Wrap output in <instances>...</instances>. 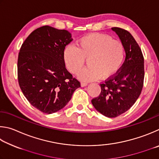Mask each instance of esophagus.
Masks as SVG:
<instances>
[{"mask_svg": "<svg viewBox=\"0 0 159 159\" xmlns=\"http://www.w3.org/2000/svg\"><path fill=\"white\" fill-rule=\"evenodd\" d=\"M87 83L84 82H81V87H86V86H87Z\"/></svg>", "mask_w": 159, "mask_h": 159, "instance_id": "obj_1", "label": "esophagus"}]
</instances>
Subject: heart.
<instances>
[{"label":"heart","instance_id":"b5f03b06","mask_svg":"<svg viewBox=\"0 0 159 159\" xmlns=\"http://www.w3.org/2000/svg\"><path fill=\"white\" fill-rule=\"evenodd\" d=\"M76 45L68 44L64 48L63 61L71 73L77 74L87 59L89 67L79 74L84 81L108 79L119 70L124 59L123 43L110 35L90 33L80 38Z\"/></svg>","mask_w":159,"mask_h":159}]
</instances>
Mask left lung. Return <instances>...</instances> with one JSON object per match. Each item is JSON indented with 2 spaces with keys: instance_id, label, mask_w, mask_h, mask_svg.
<instances>
[{
  "instance_id": "8db88e82",
  "label": "left lung",
  "mask_w": 159,
  "mask_h": 159,
  "mask_svg": "<svg viewBox=\"0 0 159 159\" xmlns=\"http://www.w3.org/2000/svg\"><path fill=\"white\" fill-rule=\"evenodd\" d=\"M123 43L126 58L116 73L101 84V92L91 100L100 113L110 118L116 117L131 107L143 87L144 57L140 46L126 30L113 27Z\"/></svg>"
}]
</instances>
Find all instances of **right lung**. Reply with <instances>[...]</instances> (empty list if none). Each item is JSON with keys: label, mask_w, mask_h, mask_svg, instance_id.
<instances>
[{"label": "right lung", "mask_w": 159, "mask_h": 159, "mask_svg": "<svg viewBox=\"0 0 159 159\" xmlns=\"http://www.w3.org/2000/svg\"><path fill=\"white\" fill-rule=\"evenodd\" d=\"M72 40L68 30L44 26L33 30L21 47L17 61L19 87L30 103L42 112L61 110L80 87L63 58V49Z\"/></svg>", "instance_id": "obj_1"}]
</instances>
